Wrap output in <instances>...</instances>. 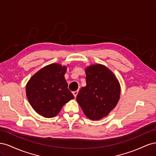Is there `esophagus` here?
Returning <instances> with one entry per match:
<instances>
[{"mask_svg": "<svg viewBox=\"0 0 156 156\" xmlns=\"http://www.w3.org/2000/svg\"><path fill=\"white\" fill-rule=\"evenodd\" d=\"M78 92H79V90H76V91H75V92H73V96H74L75 98L77 97Z\"/></svg>", "mask_w": 156, "mask_h": 156, "instance_id": "1", "label": "esophagus"}]
</instances>
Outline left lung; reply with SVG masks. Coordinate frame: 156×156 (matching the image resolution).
<instances>
[{
	"label": "left lung",
	"instance_id": "obj_1",
	"mask_svg": "<svg viewBox=\"0 0 156 156\" xmlns=\"http://www.w3.org/2000/svg\"><path fill=\"white\" fill-rule=\"evenodd\" d=\"M85 72L87 85L79 90L77 101L89 119L100 120L119 102L120 83L114 73L101 64L90 66Z\"/></svg>",
	"mask_w": 156,
	"mask_h": 156
}]
</instances>
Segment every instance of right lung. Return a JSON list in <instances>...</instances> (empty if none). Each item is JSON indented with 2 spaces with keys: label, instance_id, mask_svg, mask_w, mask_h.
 <instances>
[{
  "label": "right lung",
  "instance_id": "obj_1",
  "mask_svg": "<svg viewBox=\"0 0 156 156\" xmlns=\"http://www.w3.org/2000/svg\"><path fill=\"white\" fill-rule=\"evenodd\" d=\"M66 69L65 66L51 64L39 70L28 81L27 97L40 115L53 118L66 103L74 98L64 77Z\"/></svg>",
  "mask_w": 156,
  "mask_h": 156
}]
</instances>
